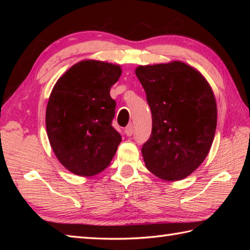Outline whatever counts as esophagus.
I'll use <instances>...</instances> for the list:
<instances>
[{"instance_id": "obj_1", "label": "esophagus", "mask_w": 250, "mask_h": 250, "mask_svg": "<svg viewBox=\"0 0 250 250\" xmlns=\"http://www.w3.org/2000/svg\"><path fill=\"white\" fill-rule=\"evenodd\" d=\"M133 131H134V129H133V125H126L125 126V133L128 135V137H131V135L133 134Z\"/></svg>"}]
</instances>
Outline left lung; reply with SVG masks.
<instances>
[{"instance_id": "1", "label": "left lung", "mask_w": 250, "mask_h": 250, "mask_svg": "<svg viewBox=\"0 0 250 250\" xmlns=\"http://www.w3.org/2000/svg\"><path fill=\"white\" fill-rule=\"evenodd\" d=\"M135 75L152 113L142 146L146 167L167 181L185 179L208 154L217 125L214 92L200 71L182 62L139 66Z\"/></svg>"}]
</instances>
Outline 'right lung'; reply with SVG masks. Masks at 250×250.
Returning a JSON list of instances; mask_svg holds the SVG:
<instances>
[{
    "mask_svg": "<svg viewBox=\"0 0 250 250\" xmlns=\"http://www.w3.org/2000/svg\"><path fill=\"white\" fill-rule=\"evenodd\" d=\"M119 65L79 62L57 80L46 108V130L55 155L67 170L92 176L107 167L121 135L111 125L116 101L110 88L121 76Z\"/></svg>",
    "mask_w": 250,
    "mask_h": 250,
    "instance_id": "obj_1",
    "label": "right lung"
}]
</instances>
